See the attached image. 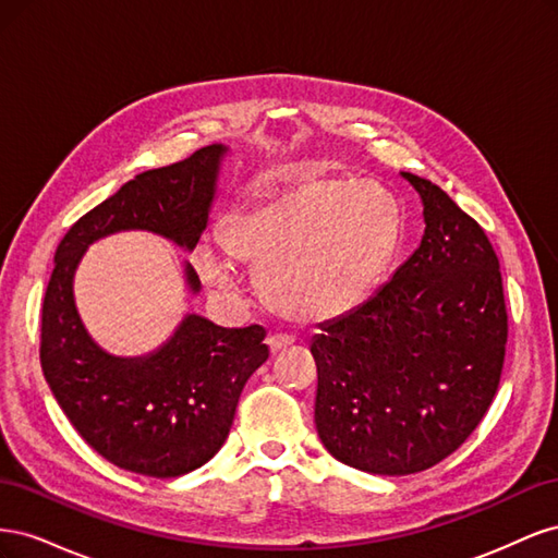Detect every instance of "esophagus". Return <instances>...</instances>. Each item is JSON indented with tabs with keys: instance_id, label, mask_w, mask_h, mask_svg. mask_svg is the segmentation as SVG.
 <instances>
[{
	"instance_id": "34e87169",
	"label": "esophagus",
	"mask_w": 558,
	"mask_h": 558,
	"mask_svg": "<svg viewBox=\"0 0 558 558\" xmlns=\"http://www.w3.org/2000/svg\"><path fill=\"white\" fill-rule=\"evenodd\" d=\"M295 342V337L289 335V332H272L267 337V347L272 351H281L286 347H291Z\"/></svg>"
}]
</instances>
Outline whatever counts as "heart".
I'll return each instance as SVG.
<instances>
[{
  "label": "heart",
  "mask_w": 558,
  "mask_h": 558,
  "mask_svg": "<svg viewBox=\"0 0 558 558\" xmlns=\"http://www.w3.org/2000/svg\"><path fill=\"white\" fill-rule=\"evenodd\" d=\"M228 253L258 265L272 305L298 320L353 310L375 289L400 242L393 197L373 181L310 179L223 218ZM205 281L228 286L230 263L214 246L195 251Z\"/></svg>",
  "instance_id": "obj_1"
}]
</instances>
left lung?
<instances>
[{"mask_svg": "<svg viewBox=\"0 0 558 558\" xmlns=\"http://www.w3.org/2000/svg\"><path fill=\"white\" fill-rule=\"evenodd\" d=\"M402 177L424 202V240L310 347L320 442L373 475H412L459 449L492 408L508 342L500 263L486 232L440 185Z\"/></svg>", "mask_w": 558, "mask_h": 558, "instance_id": "8db88e82", "label": "left lung"}]
</instances>
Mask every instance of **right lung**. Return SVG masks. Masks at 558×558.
Masks as SVG:
<instances>
[{
	"label": "right lung",
	"instance_id": "add662e5",
	"mask_svg": "<svg viewBox=\"0 0 558 558\" xmlns=\"http://www.w3.org/2000/svg\"><path fill=\"white\" fill-rule=\"evenodd\" d=\"M223 146L137 174L66 230L41 307L44 377L78 435L118 468L179 477L223 447L248 377L267 361L265 328H221L189 314L174 337L146 359H116L83 328L74 269L95 240L150 230L193 248L207 226ZM185 279H199L185 265Z\"/></svg>",
	"mask_w": 558,
	"mask_h": 558
}]
</instances>
